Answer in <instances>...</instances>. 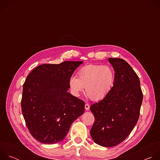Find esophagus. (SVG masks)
<instances>
[{"mask_svg":"<svg viewBox=\"0 0 160 160\" xmlns=\"http://www.w3.org/2000/svg\"><path fill=\"white\" fill-rule=\"evenodd\" d=\"M85 109L86 110H88V109H90V106H89V104H85Z\"/></svg>","mask_w":160,"mask_h":160,"instance_id":"34e87169","label":"esophagus"}]
</instances>
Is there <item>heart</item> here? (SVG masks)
Here are the masks:
<instances>
[{
  "instance_id": "obj_1",
  "label": "heart",
  "mask_w": 160,
  "mask_h": 160,
  "mask_svg": "<svg viewBox=\"0 0 160 160\" xmlns=\"http://www.w3.org/2000/svg\"><path fill=\"white\" fill-rule=\"evenodd\" d=\"M116 80V72L108 64H88L82 67L78 77H72L69 85L73 94L77 97L83 92L94 101L104 99L112 90Z\"/></svg>"
}]
</instances>
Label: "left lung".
Returning a JSON list of instances; mask_svg holds the SVG:
<instances>
[{
  "instance_id": "1",
  "label": "left lung",
  "mask_w": 160,
  "mask_h": 160,
  "mask_svg": "<svg viewBox=\"0 0 160 160\" xmlns=\"http://www.w3.org/2000/svg\"><path fill=\"white\" fill-rule=\"evenodd\" d=\"M108 60L116 72L115 85L90 108L95 118L90 135L103 147L117 146L129 135L139 120L143 99L139 78L130 64L120 58Z\"/></svg>"
}]
</instances>
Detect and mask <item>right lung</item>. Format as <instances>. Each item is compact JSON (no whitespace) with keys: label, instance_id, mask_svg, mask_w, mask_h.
<instances>
[{"label":"right lung","instance_id":"add662e5","mask_svg":"<svg viewBox=\"0 0 160 160\" xmlns=\"http://www.w3.org/2000/svg\"><path fill=\"white\" fill-rule=\"evenodd\" d=\"M83 61L44 64L33 70L22 85L21 110L33 138L48 144L62 141L84 112L85 102L68 92L70 79Z\"/></svg>","mask_w":160,"mask_h":160}]
</instances>
